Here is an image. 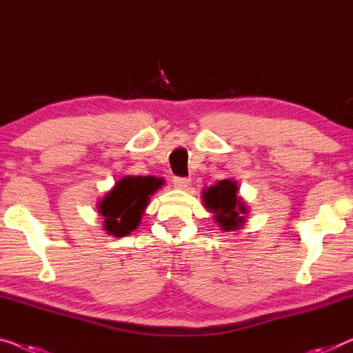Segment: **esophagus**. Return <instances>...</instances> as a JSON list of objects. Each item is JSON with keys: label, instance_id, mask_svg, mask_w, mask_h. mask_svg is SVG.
<instances>
[{"label": "esophagus", "instance_id": "esophagus-1", "mask_svg": "<svg viewBox=\"0 0 353 353\" xmlns=\"http://www.w3.org/2000/svg\"><path fill=\"white\" fill-rule=\"evenodd\" d=\"M190 183H192V181L188 177H176L174 179V187L179 188V190H185Z\"/></svg>", "mask_w": 353, "mask_h": 353}]
</instances>
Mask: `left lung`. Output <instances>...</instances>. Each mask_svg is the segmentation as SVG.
Returning <instances> with one entry per match:
<instances>
[{
  "instance_id": "1",
  "label": "left lung",
  "mask_w": 353,
  "mask_h": 353,
  "mask_svg": "<svg viewBox=\"0 0 353 353\" xmlns=\"http://www.w3.org/2000/svg\"><path fill=\"white\" fill-rule=\"evenodd\" d=\"M201 199L209 212L214 214L212 219L215 223L225 233H233L244 228L249 208L239 196V187L234 179H223L204 188Z\"/></svg>"
}]
</instances>
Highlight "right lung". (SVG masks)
Listing matches in <instances>:
<instances>
[{"instance_id":"1","label":"right lung","mask_w":353,"mask_h":353,"mask_svg":"<svg viewBox=\"0 0 353 353\" xmlns=\"http://www.w3.org/2000/svg\"><path fill=\"white\" fill-rule=\"evenodd\" d=\"M161 177L123 176L97 203L103 230L114 238H123L139 227L150 198L160 190Z\"/></svg>"}]
</instances>
